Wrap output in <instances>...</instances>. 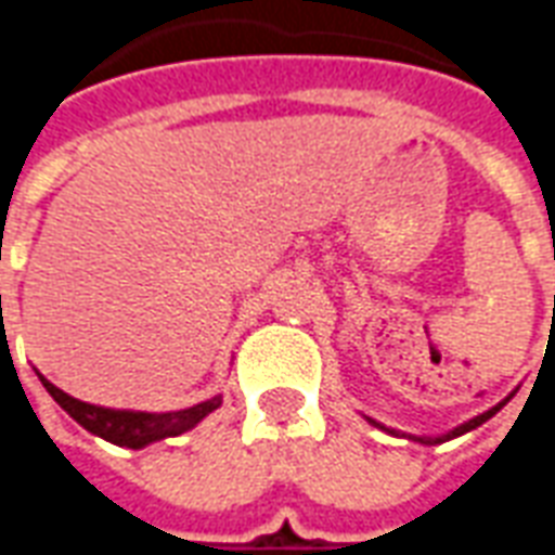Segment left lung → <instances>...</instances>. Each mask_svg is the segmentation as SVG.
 Listing matches in <instances>:
<instances>
[{"label":"left lung","instance_id":"8db88e82","mask_svg":"<svg viewBox=\"0 0 555 555\" xmlns=\"http://www.w3.org/2000/svg\"><path fill=\"white\" fill-rule=\"evenodd\" d=\"M508 398H512V396H508ZM508 398H505V401H500L496 408L485 410V413H478V416H473L469 422H464V425H457V428L446 430V434H437V437H418V434H404V430L386 428L384 422H377V418H372V416H365V422H369V425H374V428L386 430V434H392V437H404V440L418 442V446H440V442H449V440H454V437H464V434H469V430H476L478 425H485L490 416H496V413H500V410L508 404Z\"/></svg>","mask_w":555,"mask_h":555}]
</instances>
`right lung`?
Wrapping results in <instances>:
<instances>
[{
	"instance_id": "1",
	"label": "right lung",
	"mask_w": 555,
	"mask_h": 555,
	"mask_svg": "<svg viewBox=\"0 0 555 555\" xmlns=\"http://www.w3.org/2000/svg\"><path fill=\"white\" fill-rule=\"evenodd\" d=\"M41 377L43 389L53 396L59 408L65 410L67 416L79 422L82 428L101 437V440L113 442V446H125V449H145L151 442L166 440V437H178L193 430L205 416H210L214 410L222 404V396L207 398L198 401L193 408L183 410H169V413H145V410H115V408H101V404H89V401H79V398L67 396L65 389L53 386L43 374Z\"/></svg>"
}]
</instances>
